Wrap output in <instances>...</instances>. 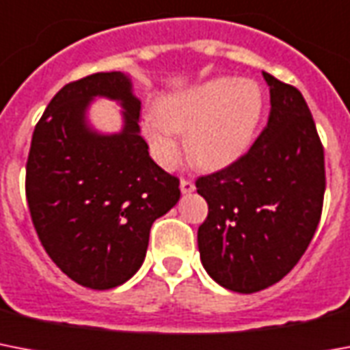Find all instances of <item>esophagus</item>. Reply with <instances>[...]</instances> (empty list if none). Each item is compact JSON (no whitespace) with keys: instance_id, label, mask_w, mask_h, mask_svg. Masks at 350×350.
Listing matches in <instances>:
<instances>
[{"instance_id":"esophagus-1","label":"esophagus","mask_w":350,"mask_h":350,"mask_svg":"<svg viewBox=\"0 0 350 350\" xmlns=\"http://www.w3.org/2000/svg\"><path fill=\"white\" fill-rule=\"evenodd\" d=\"M180 191L183 193L195 191V184H193L191 180H188V178H183V180H180Z\"/></svg>"}]
</instances>
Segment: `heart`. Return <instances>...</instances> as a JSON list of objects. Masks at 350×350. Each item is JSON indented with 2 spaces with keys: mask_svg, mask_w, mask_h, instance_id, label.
I'll use <instances>...</instances> for the list:
<instances>
[{
  "mask_svg": "<svg viewBox=\"0 0 350 350\" xmlns=\"http://www.w3.org/2000/svg\"><path fill=\"white\" fill-rule=\"evenodd\" d=\"M264 110L253 81H206L166 97L142 116L141 130L161 166L172 170L183 157L177 133H188V152L204 167L228 166L247 150Z\"/></svg>",
  "mask_w": 350,
  "mask_h": 350,
  "instance_id": "heart-1",
  "label": "heart"
}]
</instances>
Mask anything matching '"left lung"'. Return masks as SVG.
<instances>
[{"instance_id":"1","label":"left lung","mask_w":350,"mask_h":350,"mask_svg":"<svg viewBox=\"0 0 350 350\" xmlns=\"http://www.w3.org/2000/svg\"><path fill=\"white\" fill-rule=\"evenodd\" d=\"M267 126L229 166L197 178L208 202L198 228L204 269L234 293L280 282L312 240L323 208L325 161L311 110L298 88L264 72Z\"/></svg>"}]
</instances>
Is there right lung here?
<instances>
[{"instance_id":"obj_1","label":"right lung","mask_w":350,"mask_h":350,"mask_svg":"<svg viewBox=\"0 0 350 350\" xmlns=\"http://www.w3.org/2000/svg\"><path fill=\"white\" fill-rule=\"evenodd\" d=\"M96 95L122 100L121 134L85 126ZM139 116L130 77L97 72L64 85L33 130L25 178L30 217L52 262L79 286L105 291L135 275L152 224L180 198L178 178L150 157Z\"/></svg>"}]
</instances>
